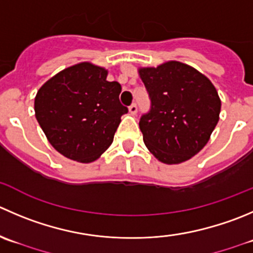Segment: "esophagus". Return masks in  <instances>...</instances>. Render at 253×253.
Wrapping results in <instances>:
<instances>
[{
    "label": "esophagus",
    "instance_id": "34e87169",
    "mask_svg": "<svg viewBox=\"0 0 253 253\" xmlns=\"http://www.w3.org/2000/svg\"><path fill=\"white\" fill-rule=\"evenodd\" d=\"M128 111L131 115H136L137 114V105L136 104H132L131 106L128 107Z\"/></svg>",
    "mask_w": 253,
    "mask_h": 253
}]
</instances>
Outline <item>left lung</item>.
<instances>
[{
    "instance_id": "left-lung-1",
    "label": "left lung",
    "mask_w": 253,
    "mask_h": 253,
    "mask_svg": "<svg viewBox=\"0 0 253 253\" xmlns=\"http://www.w3.org/2000/svg\"><path fill=\"white\" fill-rule=\"evenodd\" d=\"M139 77L151 100L139 128L158 161L178 164L199 153L219 122L221 101L209 79L180 61L141 68Z\"/></svg>"
}]
</instances>
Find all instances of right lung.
<instances>
[{
    "mask_svg": "<svg viewBox=\"0 0 253 253\" xmlns=\"http://www.w3.org/2000/svg\"><path fill=\"white\" fill-rule=\"evenodd\" d=\"M107 70L79 63L61 70L37 92L34 111L49 143L73 161L94 162L111 146L121 116V85Z\"/></svg>",
    "mask_w": 253,
    "mask_h": 253,
    "instance_id": "1",
    "label": "right lung"
}]
</instances>
